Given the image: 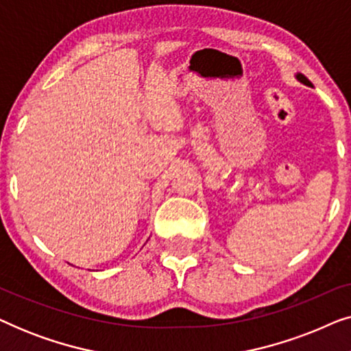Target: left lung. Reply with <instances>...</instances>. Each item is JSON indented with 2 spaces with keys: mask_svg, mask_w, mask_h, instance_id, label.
<instances>
[{
  "mask_svg": "<svg viewBox=\"0 0 351 351\" xmlns=\"http://www.w3.org/2000/svg\"><path fill=\"white\" fill-rule=\"evenodd\" d=\"M297 80L300 81V83H304V84H306V86H311V83L308 81V78H306L305 75H302V73H297V76H295Z\"/></svg>",
  "mask_w": 351,
  "mask_h": 351,
  "instance_id": "8db88e82",
  "label": "left lung"
}]
</instances>
